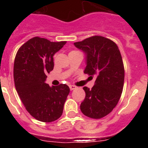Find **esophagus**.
Segmentation results:
<instances>
[{
  "instance_id": "34e87169",
  "label": "esophagus",
  "mask_w": 148,
  "mask_h": 148,
  "mask_svg": "<svg viewBox=\"0 0 148 148\" xmlns=\"http://www.w3.org/2000/svg\"><path fill=\"white\" fill-rule=\"evenodd\" d=\"M76 88H77L76 86H75V85H70V90H75V89H76Z\"/></svg>"
}]
</instances>
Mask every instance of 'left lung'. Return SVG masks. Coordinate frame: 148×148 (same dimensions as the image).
<instances>
[{"instance_id": "8db88e82", "label": "left lung", "mask_w": 148, "mask_h": 148, "mask_svg": "<svg viewBox=\"0 0 148 148\" xmlns=\"http://www.w3.org/2000/svg\"><path fill=\"white\" fill-rule=\"evenodd\" d=\"M87 55L84 73L96 75L92 89L84 87L85 99L81 104L82 113L99 119L109 114L117 105L124 86L125 68L118 46L110 39L94 35L74 43Z\"/></svg>"}]
</instances>
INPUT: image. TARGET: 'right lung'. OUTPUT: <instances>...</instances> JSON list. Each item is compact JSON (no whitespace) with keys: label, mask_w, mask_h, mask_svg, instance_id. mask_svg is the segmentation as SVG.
Returning <instances> with one entry per match:
<instances>
[{"label":"right lung","mask_w":148,"mask_h":148,"mask_svg":"<svg viewBox=\"0 0 148 148\" xmlns=\"http://www.w3.org/2000/svg\"><path fill=\"white\" fill-rule=\"evenodd\" d=\"M66 41L53 42L34 37L19 48L14 62V81L21 100L32 117L52 122L61 116L70 88L66 84L49 87L47 73L54 67L53 56Z\"/></svg>","instance_id":"right-lung-1"}]
</instances>
